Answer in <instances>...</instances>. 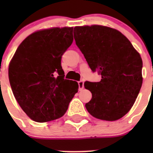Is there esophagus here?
Instances as JSON below:
<instances>
[{
	"label": "esophagus",
	"mask_w": 153,
	"mask_h": 153,
	"mask_svg": "<svg viewBox=\"0 0 153 153\" xmlns=\"http://www.w3.org/2000/svg\"><path fill=\"white\" fill-rule=\"evenodd\" d=\"M78 85H79V90H82L84 87V83L83 80H80L78 82Z\"/></svg>",
	"instance_id": "obj_1"
}]
</instances>
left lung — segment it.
Returning a JSON list of instances; mask_svg holds the SVG:
<instances>
[{
  "instance_id": "left-lung-1",
  "label": "left lung",
  "mask_w": 153,
  "mask_h": 153,
  "mask_svg": "<svg viewBox=\"0 0 153 153\" xmlns=\"http://www.w3.org/2000/svg\"><path fill=\"white\" fill-rule=\"evenodd\" d=\"M76 44L93 72L101 75L100 82L84 83L92 93L86 103L95 118L115 121L130 110L143 83V60L128 39L108 27H75Z\"/></svg>"
}]
</instances>
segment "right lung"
<instances>
[{"instance_id": "1", "label": "right lung", "mask_w": 153, "mask_h": 153, "mask_svg": "<svg viewBox=\"0 0 153 153\" xmlns=\"http://www.w3.org/2000/svg\"><path fill=\"white\" fill-rule=\"evenodd\" d=\"M73 27L36 31L20 44L8 76L20 106L35 122L63 117L78 91L76 81L64 79L62 55L73 43Z\"/></svg>"}]
</instances>
